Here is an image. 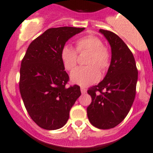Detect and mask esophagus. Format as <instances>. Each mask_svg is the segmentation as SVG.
Segmentation results:
<instances>
[{"label":"esophagus","instance_id":"esophagus-1","mask_svg":"<svg viewBox=\"0 0 153 153\" xmlns=\"http://www.w3.org/2000/svg\"><path fill=\"white\" fill-rule=\"evenodd\" d=\"M81 91H82V94H85V93H86V91H87V89L84 87H81Z\"/></svg>","mask_w":153,"mask_h":153}]
</instances>
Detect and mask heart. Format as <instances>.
<instances>
[{"label": "heart", "mask_w": 153, "mask_h": 153, "mask_svg": "<svg viewBox=\"0 0 153 153\" xmlns=\"http://www.w3.org/2000/svg\"><path fill=\"white\" fill-rule=\"evenodd\" d=\"M89 52L85 60L87 66L77 68L71 74L73 83L88 86L99 80L102 71L108 70L111 63V54L99 37L87 34L75 41V50L65 45L61 50V60L67 71H71L78 63V54Z\"/></svg>", "instance_id": "obj_1"}]
</instances>
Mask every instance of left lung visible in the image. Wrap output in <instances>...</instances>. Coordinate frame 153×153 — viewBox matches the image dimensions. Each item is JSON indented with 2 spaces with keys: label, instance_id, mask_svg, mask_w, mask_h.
Masks as SVG:
<instances>
[{
  "label": "left lung",
  "instance_id": "1",
  "mask_svg": "<svg viewBox=\"0 0 153 153\" xmlns=\"http://www.w3.org/2000/svg\"><path fill=\"white\" fill-rule=\"evenodd\" d=\"M111 48V61L105 77L88 90L91 102L87 108L92 126L108 129L122 123L128 115L136 92L138 69L128 46L110 30H99Z\"/></svg>",
  "mask_w": 153,
  "mask_h": 153
}]
</instances>
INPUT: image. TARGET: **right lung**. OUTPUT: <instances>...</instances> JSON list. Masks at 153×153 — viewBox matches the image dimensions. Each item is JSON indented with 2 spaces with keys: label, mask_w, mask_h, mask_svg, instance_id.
Returning a JSON list of instances; mask_svg holds the SVG:
<instances>
[{
  "label": "right lung",
  "mask_w": 153,
  "mask_h": 153,
  "mask_svg": "<svg viewBox=\"0 0 153 153\" xmlns=\"http://www.w3.org/2000/svg\"><path fill=\"white\" fill-rule=\"evenodd\" d=\"M84 27L48 29L27 49L20 68L19 89L27 113L39 127L55 130L63 127L69 111L81 95L80 87L66 85L68 75L61 60L65 42Z\"/></svg>",
  "instance_id": "add662e5"
}]
</instances>
